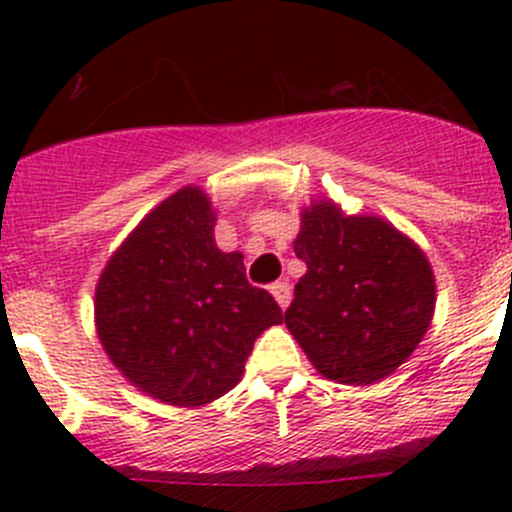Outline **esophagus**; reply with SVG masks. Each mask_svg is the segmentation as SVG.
I'll return each mask as SVG.
<instances>
[{"mask_svg": "<svg viewBox=\"0 0 512 512\" xmlns=\"http://www.w3.org/2000/svg\"><path fill=\"white\" fill-rule=\"evenodd\" d=\"M270 292L275 294L277 304H280L282 309H285L287 304H289V299H292V285H289V282H285V280H282V282H275V285L270 287Z\"/></svg>", "mask_w": 512, "mask_h": 512, "instance_id": "1", "label": "esophagus"}]
</instances>
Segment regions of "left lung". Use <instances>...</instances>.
Wrapping results in <instances>:
<instances>
[{
    "label": "left lung",
    "mask_w": 512,
    "mask_h": 512,
    "mask_svg": "<svg viewBox=\"0 0 512 512\" xmlns=\"http://www.w3.org/2000/svg\"><path fill=\"white\" fill-rule=\"evenodd\" d=\"M294 255L307 275L285 324L319 374L374 384L409 359L436 302L431 265L409 237L381 218H344L317 203L302 215Z\"/></svg>",
    "instance_id": "left-lung-1"
}]
</instances>
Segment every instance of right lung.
Wrapping results in <instances>:
<instances>
[{"label": "right lung", "mask_w": 512, "mask_h": 512, "mask_svg": "<svg viewBox=\"0 0 512 512\" xmlns=\"http://www.w3.org/2000/svg\"><path fill=\"white\" fill-rule=\"evenodd\" d=\"M203 190L158 205L108 260L96 287L103 349L128 381L173 406H203L242 379L255 339L280 324L240 252H220Z\"/></svg>", "instance_id": "1"}]
</instances>
